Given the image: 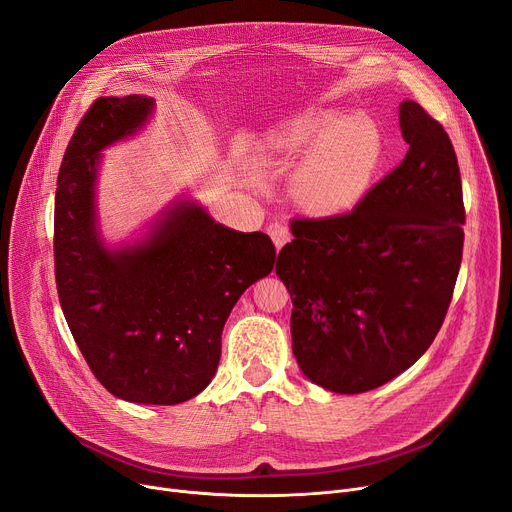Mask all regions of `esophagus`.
I'll list each match as a JSON object with an SVG mask.
<instances>
[{
	"instance_id": "obj_1",
	"label": "esophagus",
	"mask_w": 512,
	"mask_h": 512,
	"mask_svg": "<svg viewBox=\"0 0 512 512\" xmlns=\"http://www.w3.org/2000/svg\"><path fill=\"white\" fill-rule=\"evenodd\" d=\"M267 232H270V236L274 238V245H276L278 249H282V247L286 245V242H288V238H290L288 226L282 224V222H272L270 226H267Z\"/></svg>"
}]
</instances>
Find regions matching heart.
I'll return each mask as SVG.
<instances>
[{"instance_id":"1","label":"heart","mask_w":512,"mask_h":512,"mask_svg":"<svg viewBox=\"0 0 512 512\" xmlns=\"http://www.w3.org/2000/svg\"><path fill=\"white\" fill-rule=\"evenodd\" d=\"M319 142L303 164L297 186L301 199L315 211H338L355 203L380 166L382 134L363 116L307 112L280 132L278 147L297 155Z\"/></svg>"}]
</instances>
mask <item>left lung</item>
<instances>
[{
    "label": "left lung",
    "mask_w": 512,
    "mask_h": 512,
    "mask_svg": "<svg viewBox=\"0 0 512 512\" xmlns=\"http://www.w3.org/2000/svg\"><path fill=\"white\" fill-rule=\"evenodd\" d=\"M409 151L346 213L292 218L276 272L292 299V353L340 394L409 369L440 332L463 259V184L444 126L398 107Z\"/></svg>",
    "instance_id": "1"
}]
</instances>
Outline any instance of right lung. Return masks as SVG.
Here are the masks:
<instances>
[{
    "instance_id": "1",
    "label": "right lung",
    "mask_w": 512,
    "mask_h": 512,
    "mask_svg": "<svg viewBox=\"0 0 512 512\" xmlns=\"http://www.w3.org/2000/svg\"><path fill=\"white\" fill-rule=\"evenodd\" d=\"M143 95L99 97L66 147L53 213V263L68 328L99 384L143 405L197 396L222 357L226 319L274 270L263 232H236L195 203L172 207L143 245L110 253L95 228V166L103 147L151 114Z\"/></svg>"
}]
</instances>
